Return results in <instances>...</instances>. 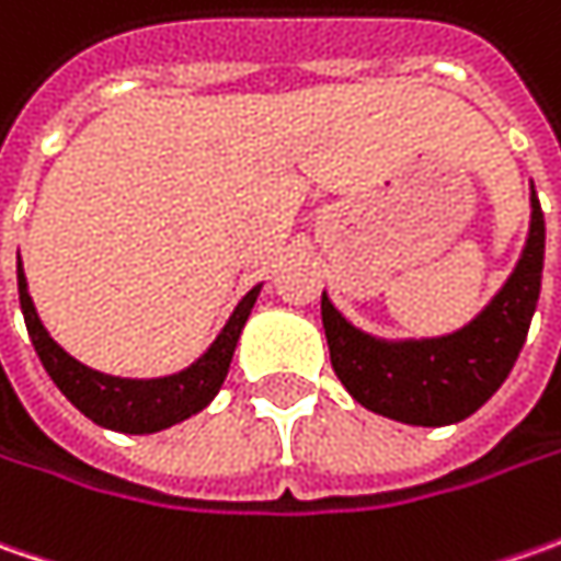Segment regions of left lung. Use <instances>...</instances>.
<instances>
[{"mask_svg": "<svg viewBox=\"0 0 561 561\" xmlns=\"http://www.w3.org/2000/svg\"><path fill=\"white\" fill-rule=\"evenodd\" d=\"M547 225L530 184V225L506 284L459 331L443 336H377L362 331L321 293L331 365L346 393L383 419L443 427L474 415L512 371L540 296Z\"/></svg>", "mask_w": 561, "mask_h": 561, "instance_id": "1", "label": "left lung"}]
</instances>
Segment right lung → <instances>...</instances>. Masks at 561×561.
Returning <instances> with one entry per match:
<instances>
[{"label": "right lung", "instance_id": "add662e5", "mask_svg": "<svg viewBox=\"0 0 561 561\" xmlns=\"http://www.w3.org/2000/svg\"><path fill=\"white\" fill-rule=\"evenodd\" d=\"M259 293H262V284H255L237 302V309L230 312L225 328L218 331L211 346L193 365L164 377H118L77 362L71 353H65L55 343L53 334L46 331V324L39 321L36 306H33L27 274H24L21 255H18L21 312H24L27 334H31L33 350L43 362L46 375L53 377L55 387L87 419L96 421L99 427L121 431V434H156V431H164L171 424H181L190 415L203 412L205 405L218 397L227 371H230V358H233V350H237V340L247 328L249 312H252Z\"/></svg>", "mask_w": 561, "mask_h": 561}]
</instances>
